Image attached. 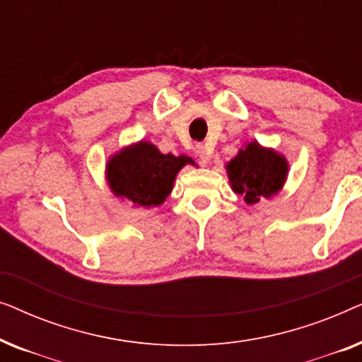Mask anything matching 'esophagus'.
Masks as SVG:
<instances>
[{"label": "esophagus", "instance_id": "34e87169", "mask_svg": "<svg viewBox=\"0 0 362 362\" xmlns=\"http://www.w3.org/2000/svg\"><path fill=\"white\" fill-rule=\"evenodd\" d=\"M196 153H197V158H199L201 165H207V163H209L211 155H212V150L209 146L199 143V145H196Z\"/></svg>", "mask_w": 362, "mask_h": 362}]
</instances>
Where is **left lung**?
<instances>
[{"mask_svg":"<svg viewBox=\"0 0 362 362\" xmlns=\"http://www.w3.org/2000/svg\"><path fill=\"white\" fill-rule=\"evenodd\" d=\"M232 191L244 196L247 204L279 194L288 175V161L272 148L250 141L226 165Z\"/></svg>","mask_w":362,"mask_h":362,"instance_id":"1","label":"left lung"}]
</instances>
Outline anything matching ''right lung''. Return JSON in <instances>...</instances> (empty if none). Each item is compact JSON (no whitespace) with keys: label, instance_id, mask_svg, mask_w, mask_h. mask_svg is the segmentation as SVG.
I'll return each mask as SVG.
<instances>
[{"label":"right lung","instance_id":"add662e5","mask_svg":"<svg viewBox=\"0 0 362 362\" xmlns=\"http://www.w3.org/2000/svg\"><path fill=\"white\" fill-rule=\"evenodd\" d=\"M189 156L163 155L150 141H138L115 153L107 163V181L112 192L140 207H155L165 202L173 182Z\"/></svg>","mask_w":362,"mask_h":362}]
</instances>
